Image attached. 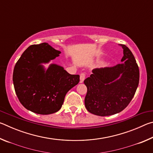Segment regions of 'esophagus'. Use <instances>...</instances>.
Masks as SVG:
<instances>
[{"label":"esophagus","mask_w":153,"mask_h":153,"mask_svg":"<svg viewBox=\"0 0 153 153\" xmlns=\"http://www.w3.org/2000/svg\"><path fill=\"white\" fill-rule=\"evenodd\" d=\"M85 77H86V74L84 73H82L80 74V76H79V79H80V82L82 83L84 82V80L85 79Z\"/></svg>","instance_id":"esophagus-1"}]
</instances>
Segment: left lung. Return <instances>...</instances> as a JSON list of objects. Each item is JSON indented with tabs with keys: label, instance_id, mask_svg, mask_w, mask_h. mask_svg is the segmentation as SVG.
Wrapping results in <instances>:
<instances>
[{
	"label": "left lung",
	"instance_id": "8db88e82",
	"mask_svg": "<svg viewBox=\"0 0 153 153\" xmlns=\"http://www.w3.org/2000/svg\"><path fill=\"white\" fill-rule=\"evenodd\" d=\"M122 63L117 65L92 70L84 80L87 87L85 107L94 115L108 116L123 111L132 99L139 84L138 64L126 45Z\"/></svg>",
	"mask_w": 153,
	"mask_h": 153
}]
</instances>
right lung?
Segmentation results:
<instances>
[{"label": "right lung", "instance_id": "1", "mask_svg": "<svg viewBox=\"0 0 153 153\" xmlns=\"http://www.w3.org/2000/svg\"><path fill=\"white\" fill-rule=\"evenodd\" d=\"M60 53L46 42L31 45L15 64L13 74L15 93L27 110L40 115L57 112L67 92L79 83V75L69 74L58 65L45 68L42 64Z\"/></svg>", "mask_w": 153, "mask_h": 153}]
</instances>
